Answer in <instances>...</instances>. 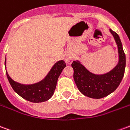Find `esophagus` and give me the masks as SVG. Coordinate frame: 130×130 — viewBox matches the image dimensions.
<instances>
[{
    "mask_svg": "<svg viewBox=\"0 0 130 130\" xmlns=\"http://www.w3.org/2000/svg\"><path fill=\"white\" fill-rule=\"evenodd\" d=\"M73 61V57L70 55H67L65 57V62L68 64H71Z\"/></svg>",
    "mask_w": 130,
    "mask_h": 130,
    "instance_id": "34e87169",
    "label": "esophagus"
}]
</instances>
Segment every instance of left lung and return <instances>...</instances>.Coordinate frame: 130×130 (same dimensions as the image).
<instances>
[{"label": "left lung", "instance_id": "left-lung-1", "mask_svg": "<svg viewBox=\"0 0 130 130\" xmlns=\"http://www.w3.org/2000/svg\"><path fill=\"white\" fill-rule=\"evenodd\" d=\"M115 39L118 51V64L108 72L96 74L84 67L79 60L72 63L73 77L78 89L83 95L92 99H101L112 93L120 84L125 74L126 58L118 34L109 29Z\"/></svg>", "mask_w": 130, "mask_h": 130}]
</instances>
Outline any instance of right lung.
Wrapping results in <instances>:
<instances>
[{
    "label": "right lung",
    "mask_w": 130,
    "mask_h": 130,
    "mask_svg": "<svg viewBox=\"0 0 130 130\" xmlns=\"http://www.w3.org/2000/svg\"><path fill=\"white\" fill-rule=\"evenodd\" d=\"M6 70V58L5 61ZM66 67L64 60L56 62L46 77L39 82L32 84H22L12 79L8 72L6 75L13 90L27 101L33 103H41L49 100L54 93L59 76Z\"/></svg>",
    "instance_id": "1"
}]
</instances>
